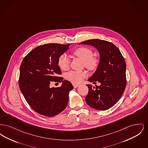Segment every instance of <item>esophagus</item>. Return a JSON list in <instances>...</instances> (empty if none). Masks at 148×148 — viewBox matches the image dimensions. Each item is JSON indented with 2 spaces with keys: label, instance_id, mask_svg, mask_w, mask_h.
Listing matches in <instances>:
<instances>
[{
  "label": "esophagus",
  "instance_id": "esophagus-1",
  "mask_svg": "<svg viewBox=\"0 0 148 148\" xmlns=\"http://www.w3.org/2000/svg\"><path fill=\"white\" fill-rule=\"evenodd\" d=\"M73 86H74V88H77V87L79 86V85L76 84H74V83H73Z\"/></svg>",
  "mask_w": 148,
  "mask_h": 148
}]
</instances>
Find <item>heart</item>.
I'll return each mask as SVG.
<instances>
[{
  "mask_svg": "<svg viewBox=\"0 0 148 148\" xmlns=\"http://www.w3.org/2000/svg\"><path fill=\"white\" fill-rule=\"evenodd\" d=\"M73 54L80 58L84 61L85 67L90 70L94 69L98 64V60L97 58L94 57L92 50L86 47H80L73 51ZM59 66L63 71L67 70L69 67L70 59L66 54H62L58 60ZM87 76V73L85 71H71L67 73L65 77L67 80L73 83H80L83 79Z\"/></svg>",
  "mask_w": 148,
  "mask_h": 148,
  "instance_id": "heart-1",
  "label": "heart"
}]
</instances>
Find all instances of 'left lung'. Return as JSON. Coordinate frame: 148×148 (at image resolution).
Segmentation results:
<instances>
[{"label": "left lung", "mask_w": 148, "mask_h": 148, "mask_svg": "<svg viewBox=\"0 0 148 148\" xmlns=\"http://www.w3.org/2000/svg\"><path fill=\"white\" fill-rule=\"evenodd\" d=\"M79 44L92 45L98 50L100 60L90 82H99L100 86L87 84L85 97L88 105L99 110H106L115 105L122 96L127 84L126 63L119 49L112 42L91 39ZM95 83V82H94Z\"/></svg>", "instance_id": "1"}]
</instances>
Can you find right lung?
I'll use <instances>...</instances> for the list:
<instances>
[{
    "label": "right lung",
    "instance_id": "obj_1",
    "mask_svg": "<svg viewBox=\"0 0 148 148\" xmlns=\"http://www.w3.org/2000/svg\"><path fill=\"white\" fill-rule=\"evenodd\" d=\"M71 44H47L32 50L24 58L20 67L19 85L23 95L36 113L51 117L66 107L69 93L74 87L63 80L58 65L59 57L67 51ZM52 82H62L60 87L51 88Z\"/></svg>",
    "mask_w": 148,
    "mask_h": 148
}]
</instances>
